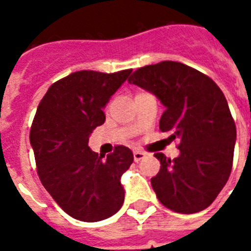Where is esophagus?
I'll use <instances>...</instances> for the list:
<instances>
[{
  "label": "esophagus",
  "mask_w": 251,
  "mask_h": 251,
  "mask_svg": "<svg viewBox=\"0 0 251 251\" xmlns=\"http://www.w3.org/2000/svg\"><path fill=\"white\" fill-rule=\"evenodd\" d=\"M133 153H134V160L135 161L142 160V159L146 156V152H143V151H141V150H134Z\"/></svg>",
  "instance_id": "1"
}]
</instances>
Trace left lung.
<instances>
[{"label":"left lung","mask_w":251,"mask_h":251,"mask_svg":"<svg viewBox=\"0 0 251 251\" xmlns=\"http://www.w3.org/2000/svg\"><path fill=\"white\" fill-rule=\"evenodd\" d=\"M127 82L160 100L165 110L159 127L179 139V155L173 160L155 153L161 164L151 178L157 199L179 214L207 208L233 164L236 125L222 90L201 72L175 61L138 69Z\"/></svg>","instance_id":"obj_1"}]
</instances>
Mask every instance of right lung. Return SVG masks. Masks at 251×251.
<instances>
[{"label": "right lung", "instance_id": "right-lung-1", "mask_svg": "<svg viewBox=\"0 0 251 251\" xmlns=\"http://www.w3.org/2000/svg\"><path fill=\"white\" fill-rule=\"evenodd\" d=\"M82 70L53 83L41 99L29 131L37 175L62 210L80 222L110 218L121 208V177L134 160L117 146L106 157L88 147V138L105 121L102 109L131 74Z\"/></svg>", "mask_w": 251, "mask_h": 251}]
</instances>
